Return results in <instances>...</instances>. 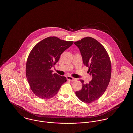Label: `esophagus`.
<instances>
[{
	"mask_svg": "<svg viewBox=\"0 0 133 133\" xmlns=\"http://www.w3.org/2000/svg\"><path fill=\"white\" fill-rule=\"evenodd\" d=\"M67 79L71 82H73V81H75L77 80V79L76 78H74L70 76H67Z\"/></svg>",
	"mask_w": 133,
	"mask_h": 133,
	"instance_id": "34e87169",
	"label": "esophagus"
}]
</instances>
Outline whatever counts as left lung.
<instances>
[{
  "mask_svg": "<svg viewBox=\"0 0 133 133\" xmlns=\"http://www.w3.org/2000/svg\"><path fill=\"white\" fill-rule=\"evenodd\" d=\"M74 44L79 48L83 63L92 76L88 84L80 80L82 88L75 94L81 101L91 103L98 100L107 88L112 72L110 58L104 47L94 38L86 37Z\"/></svg>",
  "mask_w": 133,
  "mask_h": 133,
  "instance_id": "left-lung-1",
  "label": "left lung"
}]
</instances>
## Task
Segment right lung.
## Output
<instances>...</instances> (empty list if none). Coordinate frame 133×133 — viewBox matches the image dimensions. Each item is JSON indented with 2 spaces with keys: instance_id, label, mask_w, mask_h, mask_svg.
Returning <instances> with one entry per match:
<instances>
[{
  "instance_id": "obj_1",
  "label": "right lung",
  "mask_w": 133,
  "mask_h": 133,
  "mask_svg": "<svg viewBox=\"0 0 133 133\" xmlns=\"http://www.w3.org/2000/svg\"><path fill=\"white\" fill-rule=\"evenodd\" d=\"M73 44L55 36L45 38L30 51L26 64V76L33 93L42 99L57 94L66 78L53 74L51 68L58 62L64 51Z\"/></svg>"
}]
</instances>
